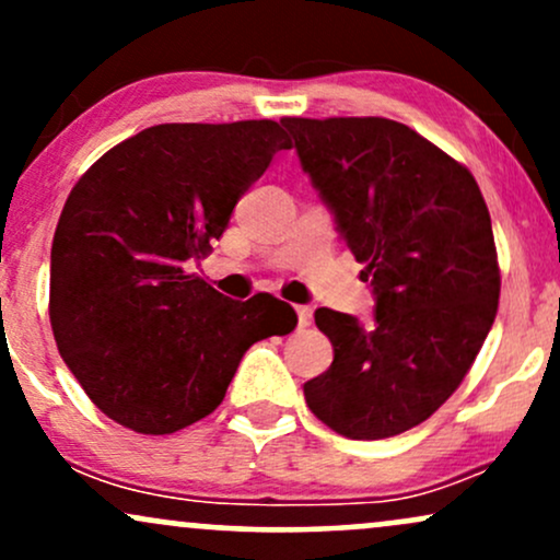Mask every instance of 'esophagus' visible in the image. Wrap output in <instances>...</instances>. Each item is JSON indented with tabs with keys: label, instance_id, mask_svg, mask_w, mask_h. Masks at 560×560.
<instances>
[{
	"label": "esophagus",
	"instance_id": "esophagus-1",
	"mask_svg": "<svg viewBox=\"0 0 560 560\" xmlns=\"http://www.w3.org/2000/svg\"><path fill=\"white\" fill-rule=\"evenodd\" d=\"M311 320H313V307L298 305V324H300V329L311 326Z\"/></svg>",
	"mask_w": 560,
	"mask_h": 560
}]
</instances>
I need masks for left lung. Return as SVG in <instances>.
<instances>
[{
	"label": "left lung",
	"instance_id": "obj_1",
	"mask_svg": "<svg viewBox=\"0 0 560 560\" xmlns=\"http://www.w3.org/2000/svg\"><path fill=\"white\" fill-rule=\"evenodd\" d=\"M363 262L374 324L318 307L334 361L305 402L350 440L419 427L460 387L500 298L490 210L466 165L387 118H281Z\"/></svg>",
	"mask_w": 560,
	"mask_h": 560
}]
</instances>
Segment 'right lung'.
I'll list each match as a JSON object with an SVG mask.
<instances>
[{"mask_svg":"<svg viewBox=\"0 0 560 560\" xmlns=\"http://www.w3.org/2000/svg\"><path fill=\"white\" fill-rule=\"evenodd\" d=\"M289 147L276 120L160 124L73 186L55 229L49 320L107 419L139 434L178 432L223 402L249 347L298 326L273 294L229 300L186 271Z\"/></svg>","mask_w":560,"mask_h":560,"instance_id":"obj_1","label":"right lung"}]
</instances>
